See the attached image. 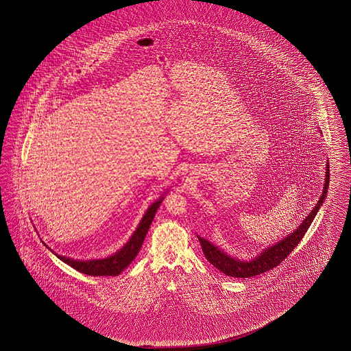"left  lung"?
<instances>
[{"instance_id":"obj_1","label":"left lung","mask_w":351,"mask_h":351,"mask_svg":"<svg viewBox=\"0 0 351 351\" xmlns=\"http://www.w3.org/2000/svg\"><path fill=\"white\" fill-rule=\"evenodd\" d=\"M325 173V185H324V190H322L319 200L317 202L312 212L308 214L306 219H303V222L300 223V226H298V228L295 231L287 234L284 239L274 243L273 246H267L264 248L260 254H257V256L251 260H246V261L232 257L231 255H227L223 250L213 245L212 242L197 236L206 260L214 267H217L219 271H222L223 274H226L228 276H233V278H251V276L269 271L270 269L279 265L280 263H282V260H285V257L291 254L294 247H297L300 239H303V236L306 234L311 223L313 222L317 212L319 210L322 203L325 202L327 189L330 184L328 161L326 162Z\"/></svg>"}]
</instances>
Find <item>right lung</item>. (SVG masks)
I'll list each match as a JSON object with an SVG mask.
<instances>
[{"label": "right lung", "mask_w": 351, "mask_h": 351, "mask_svg": "<svg viewBox=\"0 0 351 351\" xmlns=\"http://www.w3.org/2000/svg\"><path fill=\"white\" fill-rule=\"evenodd\" d=\"M165 194L161 195L158 200H156L154 203L148 206L145 215L142 217L136 231L133 232L128 242L120 250H118L115 254H112V256L105 257V258H95V260H75L72 257L62 256V255L56 254L43 242L44 246H47L60 260L66 263L71 267L76 269L80 273L87 274L91 276H117L137 256L139 250L142 247V243L145 241V234L149 230L151 223L154 221V214L160 208V204L162 203Z\"/></svg>", "instance_id": "obj_1"}]
</instances>
